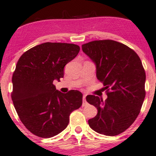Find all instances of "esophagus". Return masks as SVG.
<instances>
[{"mask_svg": "<svg viewBox=\"0 0 156 156\" xmlns=\"http://www.w3.org/2000/svg\"><path fill=\"white\" fill-rule=\"evenodd\" d=\"M82 100H83V106H84V105H86L87 104V101H86V95H83Z\"/></svg>", "mask_w": 156, "mask_h": 156, "instance_id": "esophagus-1", "label": "esophagus"}]
</instances>
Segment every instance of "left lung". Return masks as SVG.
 <instances>
[{
	"mask_svg": "<svg viewBox=\"0 0 156 156\" xmlns=\"http://www.w3.org/2000/svg\"><path fill=\"white\" fill-rule=\"evenodd\" d=\"M82 51L96 65L97 77L108 98L87 95V102L98 109L88 120L97 133L109 136L126 130L138 116L145 97V72L138 55L120 42L99 40L84 44Z\"/></svg>",
	"mask_w": 156,
	"mask_h": 156,
	"instance_id": "1",
	"label": "left lung"
}]
</instances>
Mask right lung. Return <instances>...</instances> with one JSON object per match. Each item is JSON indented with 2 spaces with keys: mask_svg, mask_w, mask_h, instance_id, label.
Instances as JSON below:
<instances>
[{
  "mask_svg": "<svg viewBox=\"0 0 156 156\" xmlns=\"http://www.w3.org/2000/svg\"><path fill=\"white\" fill-rule=\"evenodd\" d=\"M80 48L74 44L46 42L30 48L18 61L12 76L11 98L26 128L48 138L67 127L69 115L82 105V94L56 90L54 80L64 77V68Z\"/></svg>",
  "mask_w": 156,
  "mask_h": 156,
  "instance_id": "add662e5",
  "label": "right lung"
}]
</instances>
